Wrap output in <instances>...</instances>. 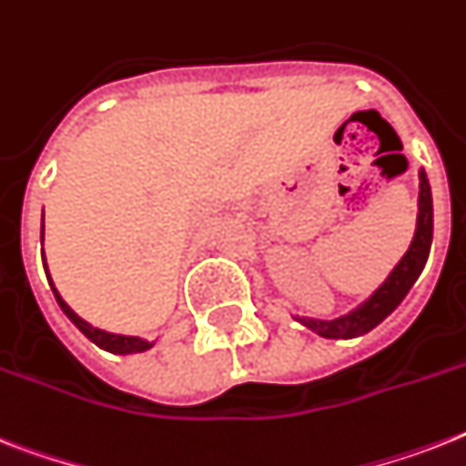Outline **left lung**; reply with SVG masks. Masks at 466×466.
<instances>
[{
    "mask_svg": "<svg viewBox=\"0 0 466 466\" xmlns=\"http://www.w3.org/2000/svg\"><path fill=\"white\" fill-rule=\"evenodd\" d=\"M431 239H433V200H431V187L426 179V172H419V218L417 232L410 244V251L404 253L402 260L397 263L395 270L388 275L383 285L378 287L369 301L359 306L357 311L347 313L342 319L335 320H313V319H297L313 332H319L320 338H359L364 332L373 330L380 320H385L402 304V299L411 289L421 275L426 258L431 251Z\"/></svg>",
    "mask_w": 466,
    "mask_h": 466,
    "instance_id": "1",
    "label": "left lung"
}]
</instances>
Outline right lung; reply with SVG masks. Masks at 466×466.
Listing matches in <instances>:
<instances>
[{
  "instance_id": "add662e5",
  "label": "right lung",
  "mask_w": 466,
  "mask_h": 466,
  "mask_svg": "<svg viewBox=\"0 0 466 466\" xmlns=\"http://www.w3.org/2000/svg\"><path fill=\"white\" fill-rule=\"evenodd\" d=\"M43 263H45V253H43ZM47 279H49V272H47ZM49 285H52V279H49ZM52 292H55L56 304L62 306V311L69 316L71 323H74L76 328L86 335V338L93 339L97 347H102V350L112 351V354H136V351H146L153 347V342H146V339L141 338H127V335H112V332L97 330V328H93V325L86 323V320L78 319V316L71 311L69 306H66V301H64V299L59 297V292L55 289V285H52Z\"/></svg>"
}]
</instances>
